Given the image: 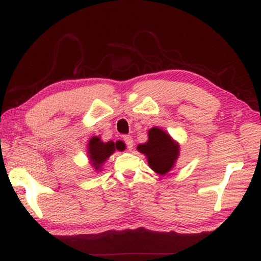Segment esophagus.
<instances>
[{
	"label": "esophagus",
	"instance_id": "esophagus-1",
	"mask_svg": "<svg viewBox=\"0 0 261 261\" xmlns=\"http://www.w3.org/2000/svg\"><path fill=\"white\" fill-rule=\"evenodd\" d=\"M123 140H124V142H125L126 148L129 149V150H131L132 147H134V139H132V137H130V136H124V137H123Z\"/></svg>",
	"mask_w": 261,
	"mask_h": 261
}]
</instances>
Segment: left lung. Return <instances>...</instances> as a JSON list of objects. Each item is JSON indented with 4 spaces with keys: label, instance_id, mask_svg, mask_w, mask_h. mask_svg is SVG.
I'll return each instance as SVG.
<instances>
[{
    "label": "left lung",
    "instance_id": "left-lung-1",
    "mask_svg": "<svg viewBox=\"0 0 261 261\" xmlns=\"http://www.w3.org/2000/svg\"><path fill=\"white\" fill-rule=\"evenodd\" d=\"M138 150L146 154L151 169L160 175H165L174 166L179 149L166 132L158 127H152L149 130L148 142L138 146Z\"/></svg>",
    "mask_w": 261,
    "mask_h": 261
}]
</instances>
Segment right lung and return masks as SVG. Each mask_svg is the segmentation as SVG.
Segmentation results:
<instances>
[{
	"mask_svg": "<svg viewBox=\"0 0 261 261\" xmlns=\"http://www.w3.org/2000/svg\"><path fill=\"white\" fill-rule=\"evenodd\" d=\"M125 146L122 141L103 142L99 140V138L93 137L88 143V153H90L88 156H90L92 166L97 170L105 160L115 151V149L123 150Z\"/></svg>",
	"mask_w": 261,
	"mask_h": 261,
	"instance_id": "obj_1",
	"label": "right lung"
}]
</instances>
